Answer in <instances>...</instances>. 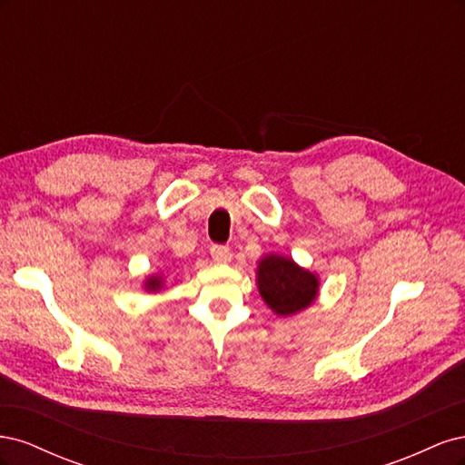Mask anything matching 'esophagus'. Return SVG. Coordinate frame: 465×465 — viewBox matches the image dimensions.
<instances>
[{"instance_id": "34e87169", "label": "esophagus", "mask_w": 465, "mask_h": 465, "mask_svg": "<svg viewBox=\"0 0 465 465\" xmlns=\"http://www.w3.org/2000/svg\"><path fill=\"white\" fill-rule=\"evenodd\" d=\"M211 258H213L217 263H231L232 254L227 246L215 244V246H211Z\"/></svg>"}]
</instances>
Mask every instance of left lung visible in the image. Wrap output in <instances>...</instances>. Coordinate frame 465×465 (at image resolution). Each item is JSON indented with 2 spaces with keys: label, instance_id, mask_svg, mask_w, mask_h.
<instances>
[{
  "label": "left lung",
  "instance_id": "left-lung-1",
  "mask_svg": "<svg viewBox=\"0 0 465 465\" xmlns=\"http://www.w3.org/2000/svg\"><path fill=\"white\" fill-rule=\"evenodd\" d=\"M256 285L263 302L275 316L301 314L318 299L320 279L289 256H262L256 270Z\"/></svg>",
  "mask_w": 465,
  "mask_h": 465
}]
</instances>
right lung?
I'll list each match as a JSON object with an SVG mask.
<instances>
[{
	"label": "right lung",
	"mask_w": 465,
	"mask_h": 465,
	"mask_svg": "<svg viewBox=\"0 0 465 465\" xmlns=\"http://www.w3.org/2000/svg\"><path fill=\"white\" fill-rule=\"evenodd\" d=\"M164 287V275L163 273H153L149 277H145L143 281V289L147 292H159Z\"/></svg>",
	"instance_id": "right-lung-1"
}]
</instances>
